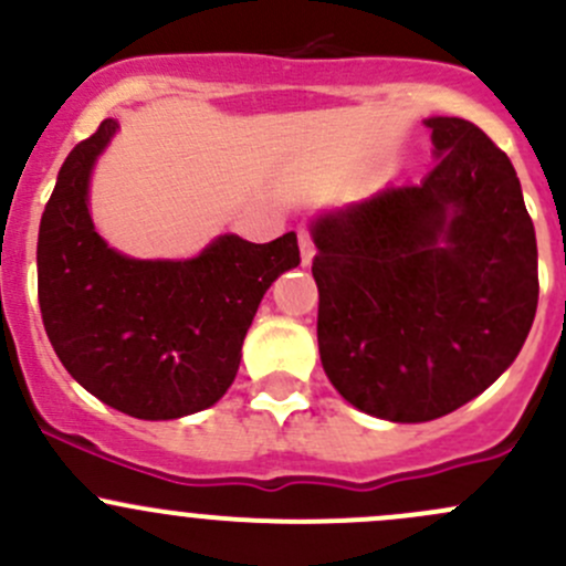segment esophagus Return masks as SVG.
Returning a JSON list of instances; mask_svg holds the SVG:
<instances>
[{
    "instance_id": "1",
    "label": "esophagus",
    "mask_w": 566,
    "mask_h": 566,
    "mask_svg": "<svg viewBox=\"0 0 566 566\" xmlns=\"http://www.w3.org/2000/svg\"><path fill=\"white\" fill-rule=\"evenodd\" d=\"M298 243H301V262L310 265L312 256H315V247H312V235L306 227H298Z\"/></svg>"
}]
</instances>
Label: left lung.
<instances>
[{
    "label": "left lung",
    "mask_w": 566,
    "mask_h": 566,
    "mask_svg": "<svg viewBox=\"0 0 566 566\" xmlns=\"http://www.w3.org/2000/svg\"><path fill=\"white\" fill-rule=\"evenodd\" d=\"M436 169L312 221L319 361L369 416L432 421L501 378L539 298L536 235L504 150L424 119Z\"/></svg>",
    "instance_id": "obj_1"
}]
</instances>
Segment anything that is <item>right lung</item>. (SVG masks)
Returning <instances> with one entry per match:
<instances>
[{
    "mask_svg": "<svg viewBox=\"0 0 566 566\" xmlns=\"http://www.w3.org/2000/svg\"><path fill=\"white\" fill-rule=\"evenodd\" d=\"M117 119L78 142L56 175L38 235V301L62 367L134 419L210 408L238 375L265 290L301 262L295 232L271 243L219 235L191 260H134L98 235L87 193Z\"/></svg>",
    "mask_w": 566,
    "mask_h": 566,
    "instance_id": "obj_1",
    "label": "right lung"
}]
</instances>
